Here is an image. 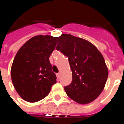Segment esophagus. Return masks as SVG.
Returning a JSON list of instances; mask_svg holds the SVG:
<instances>
[{
  "instance_id": "34e87169",
  "label": "esophagus",
  "mask_w": 124,
  "mask_h": 124,
  "mask_svg": "<svg viewBox=\"0 0 124 124\" xmlns=\"http://www.w3.org/2000/svg\"><path fill=\"white\" fill-rule=\"evenodd\" d=\"M56 77L58 78H60V73H56Z\"/></svg>"
}]
</instances>
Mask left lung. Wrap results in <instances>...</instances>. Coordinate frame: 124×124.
Instances as JSON below:
<instances>
[{
	"label": "left lung",
	"instance_id": "1",
	"mask_svg": "<svg viewBox=\"0 0 124 124\" xmlns=\"http://www.w3.org/2000/svg\"><path fill=\"white\" fill-rule=\"evenodd\" d=\"M56 50L68 56L72 71V82L64 87L66 94L78 104L95 100L102 93L108 77L102 54L86 40L70 34L58 37Z\"/></svg>",
	"mask_w": 124,
	"mask_h": 124
}]
</instances>
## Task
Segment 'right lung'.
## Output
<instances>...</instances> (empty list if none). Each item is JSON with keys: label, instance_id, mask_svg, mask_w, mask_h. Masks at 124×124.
Wrapping results in <instances>:
<instances>
[{"label": "right lung", "instance_id": "add662e5", "mask_svg": "<svg viewBox=\"0 0 124 124\" xmlns=\"http://www.w3.org/2000/svg\"><path fill=\"white\" fill-rule=\"evenodd\" d=\"M57 42L58 37L35 36L26 42L16 53L11 77L16 92L27 102H36L44 98L56 82L49 58Z\"/></svg>", "mask_w": 124, "mask_h": 124}]
</instances>
